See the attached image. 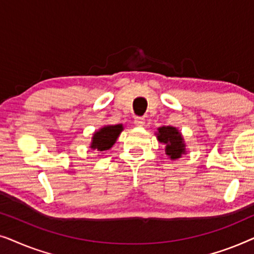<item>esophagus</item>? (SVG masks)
Segmentation results:
<instances>
[{
	"label": "esophagus",
	"instance_id": "obj_1",
	"mask_svg": "<svg viewBox=\"0 0 254 254\" xmlns=\"http://www.w3.org/2000/svg\"><path fill=\"white\" fill-rule=\"evenodd\" d=\"M134 123H135V125H136V126H138V127H142V126H144V124H145V119H144L143 117H136V118H135Z\"/></svg>",
	"mask_w": 254,
	"mask_h": 254
}]
</instances>
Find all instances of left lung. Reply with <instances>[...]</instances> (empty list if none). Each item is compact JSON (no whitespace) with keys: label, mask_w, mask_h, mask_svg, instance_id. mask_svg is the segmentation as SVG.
Wrapping results in <instances>:
<instances>
[{"label":"left lung","mask_w":254,"mask_h":254,"mask_svg":"<svg viewBox=\"0 0 254 254\" xmlns=\"http://www.w3.org/2000/svg\"><path fill=\"white\" fill-rule=\"evenodd\" d=\"M157 140L165 145V155L171 159L177 161L187 154V145L185 138L178 128L172 126H162L157 128L155 133Z\"/></svg>","instance_id":"8db88e82"}]
</instances>
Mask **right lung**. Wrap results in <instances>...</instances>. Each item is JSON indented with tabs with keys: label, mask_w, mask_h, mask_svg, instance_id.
<instances>
[{
	"label": "right lung",
	"mask_w": 254,
	"mask_h": 254,
	"mask_svg": "<svg viewBox=\"0 0 254 254\" xmlns=\"http://www.w3.org/2000/svg\"><path fill=\"white\" fill-rule=\"evenodd\" d=\"M124 130L123 124L119 125H105L100 127L98 130H96L92 134V140L90 143V148L92 150L99 151L100 154H104V151L110 150L116 143L118 137Z\"/></svg>",
	"instance_id": "1"
}]
</instances>
